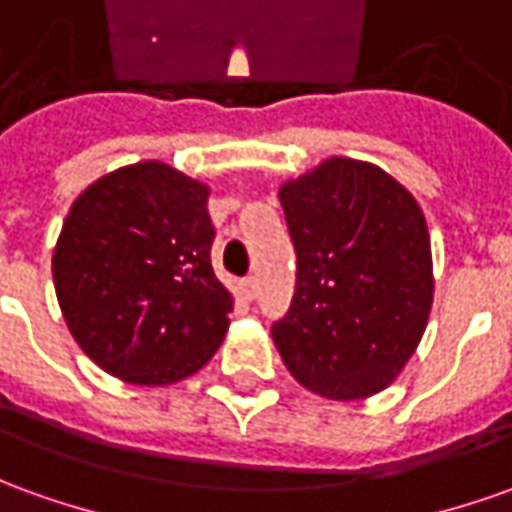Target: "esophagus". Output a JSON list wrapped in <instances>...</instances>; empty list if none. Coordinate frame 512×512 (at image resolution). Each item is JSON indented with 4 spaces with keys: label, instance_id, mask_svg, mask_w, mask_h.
I'll return each mask as SVG.
<instances>
[{
    "label": "esophagus",
    "instance_id": "obj_1",
    "mask_svg": "<svg viewBox=\"0 0 512 512\" xmlns=\"http://www.w3.org/2000/svg\"><path fill=\"white\" fill-rule=\"evenodd\" d=\"M242 295H245L248 301H253V298L259 295V281H256V276H248L242 281Z\"/></svg>",
    "mask_w": 512,
    "mask_h": 512
}]
</instances>
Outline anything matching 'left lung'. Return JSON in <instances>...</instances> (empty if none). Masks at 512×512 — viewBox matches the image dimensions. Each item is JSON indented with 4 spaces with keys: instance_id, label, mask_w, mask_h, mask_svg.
Instances as JSON below:
<instances>
[{
    "instance_id": "left-lung-1",
    "label": "left lung",
    "mask_w": 512,
    "mask_h": 512,
    "mask_svg": "<svg viewBox=\"0 0 512 512\" xmlns=\"http://www.w3.org/2000/svg\"><path fill=\"white\" fill-rule=\"evenodd\" d=\"M298 278L273 326L284 365L331 401L376 396L421 343L432 245L418 200L384 169L340 158L278 189Z\"/></svg>"
}]
</instances>
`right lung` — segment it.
<instances>
[{
  "mask_svg": "<svg viewBox=\"0 0 512 512\" xmlns=\"http://www.w3.org/2000/svg\"><path fill=\"white\" fill-rule=\"evenodd\" d=\"M209 186L161 161L114 169L77 197L52 253L58 303L105 373L158 387L200 370L228 331L211 267Z\"/></svg>",
  "mask_w": 512,
  "mask_h": 512,
  "instance_id": "right-lung-1",
  "label": "right lung"
}]
</instances>
